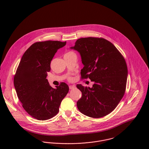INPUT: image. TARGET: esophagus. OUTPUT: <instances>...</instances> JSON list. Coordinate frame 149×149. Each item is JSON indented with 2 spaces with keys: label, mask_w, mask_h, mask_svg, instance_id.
Returning a JSON list of instances; mask_svg holds the SVG:
<instances>
[{
  "label": "esophagus",
  "mask_w": 149,
  "mask_h": 149,
  "mask_svg": "<svg viewBox=\"0 0 149 149\" xmlns=\"http://www.w3.org/2000/svg\"><path fill=\"white\" fill-rule=\"evenodd\" d=\"M69 89H73L76 88L75 85H69Z\"/></svg>",
  "instance_id": "34e87169"
}]
</instances>
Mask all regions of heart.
Wrapping results in <instances>:
<instances>
[{
    "label": "heart",
    "mask_w": 149,
    "mask_h": 149,
    "mask_svg": "<svg viewBox=\"0 0 149 149\" xmlns=\"http://www.w3.org/2000/svg\"><path fill=\"white\" fill-rule=\"evenodd\" d=\"M72 53V52H68V53H66V54H69V53ZM69 80H71V78H69Z\"/></svg>",
    "instance_id": "b5f03b06"
}]
</instances>
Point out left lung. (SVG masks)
Returning <instances> with one entry per match:
<instances>
[{"instance_id": "1", "label": "left lung", "mask_w": 149, "mask_h": 149, "mask_svg": "<svg viewBox=\"0 0 149 149\" xmlns=\"http://www.w3.org/2000/svg\"><path fill=\"white\" fill-rule=\"evenodd\" d=\"M70 48L81 55V79L89 78L94 82L92 88L76 86L82 92L77 102L79 110L93 118L106 116L118 105L126 91L128 70L125 58L103 38H81Z\"/></svg>"}]
</instances>
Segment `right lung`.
Segmentation results:
<instances>
[{
	"instance_id": "right-lung-1",
	"label": "right lung",
	"mask_w": 149,
	"mask_h": 149,
	"mask_svg": "<svg viewBox=\"0 0 149 149\" xmlns=\"http://www.w3.org/2000/svg\"><path fill=\"white\" fill-rule=\"evenodd\" d=\"M66 43L49 40L33 43L23 54L14 75V84L23 108L39 120L56 115L69 91L65 83L55 89L46 79L54 54Z\"/></svg>"
}]
</instances>
